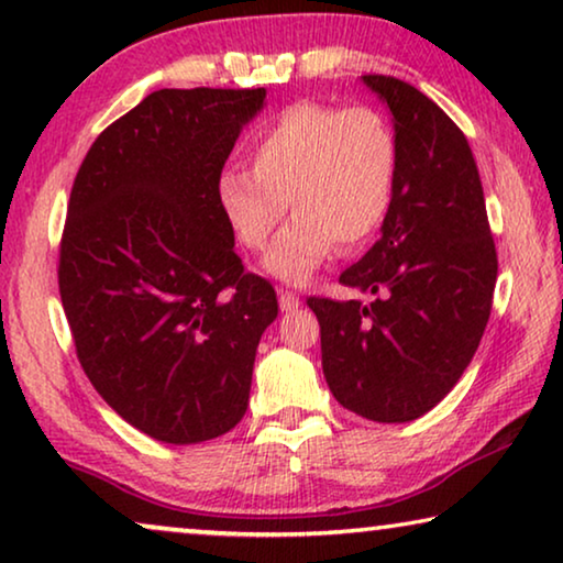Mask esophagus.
Wrapping results in <instances>:
<instances>
[{"label": "esophagus", "mask_w": 563, "mask_h": 563, "mask_svg": "<svg viewBox=\"0 0 563 563\" xmlns=\"http://www.w3.org/2000/svg\"><path fill=\"white\" fill-rule=\"evenodd\" d=\"M279 307H282V312H295V309L299 307V297L295 295V291L279 289Z\"/></svg>", "instance_id": "obj_1"}]
</instances>
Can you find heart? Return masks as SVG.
<instances>
[{
	"label": "heart",
	"mask_w": 563,
	"mask_h": 563,
	"mask_svg": "<svg viewBox=\"0 0 563 563\" xmlns=\"http://www.w3.org/2000/svg\"><path fill=\"white\" fill-rule=\"evenodd\" d=\"M254 169L225 167L218 206L243 246L262 251L291 206L297 218L276 239L264 268L307 284L342 251L376 235L394 202L398 150L378 111L301 101L268 121L249 146Z\"/></svg>",
	"instance_id": "obj_1"
}]
</instances>
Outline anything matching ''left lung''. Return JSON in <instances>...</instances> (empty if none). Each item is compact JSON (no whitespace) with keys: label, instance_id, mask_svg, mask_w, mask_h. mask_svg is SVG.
I'll use <instances>...</instances> for the list:
<instances>
[{"label":"left lung","instance_id":"1","mask_svg":"<svg viewBox=\"0 0 563 563\" xmlns=\"http://www.w3.org/2000/svg\"><path fill=\"white\" fill-rule=\"evenodd\" d=\"M394 119L398 169L380 239L340 282L365 295L309 297L332 396L357 417L404 423L454 388L490 320L498 254L472 150L417 88L363 76Z\"/></svg>","mask_w":563,"mask_h":563}]
</instances>
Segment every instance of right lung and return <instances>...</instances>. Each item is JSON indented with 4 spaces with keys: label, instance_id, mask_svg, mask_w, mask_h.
Returning <instances> with one entry per match:
<instances>
[{
    "label": "right lung",
    "instance_id": "add662e5",
    "mask_svg": "<svg viewBox=\"0 0 563 563\" xmlns=\"http://www.w3.org/2000/svg\"><path fill=\"white\" fill-rule=\"evenodd\" d=\"M266 88H162L91 144L70 190L60 299L101 398L146 437L243 419L272 284L243 272L216 185Z\"/></svg>",
    "mask_w": 563,
    "mask_h": 563
}]
</instances>
